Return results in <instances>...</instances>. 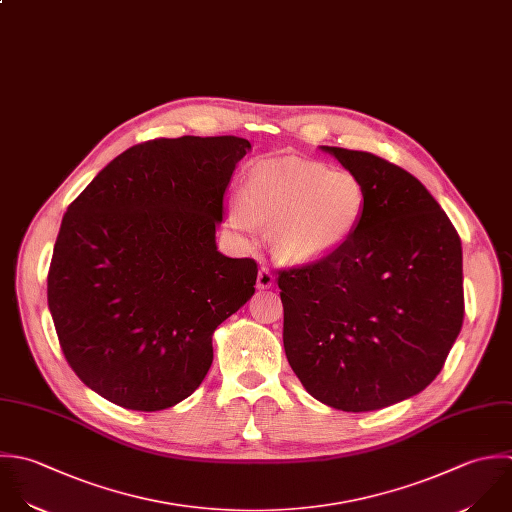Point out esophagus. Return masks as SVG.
I'll return each instance as SVG.
<instances>
[{"mask_svg": "<svg viewBox=\"0 0 512 512\" xmlns=\"http://www.w3.org/2000/svg\"><path fill=\"white\" fill-rule=\"evenodd\" d=\"M273 283H275V275L267 267H261L257 273V287L269 289V287H273Z\"/></svg>", "mask_w": 512, "mask_h": 512, "instance_id": "1", "label": "esophagus"}]
</instances>
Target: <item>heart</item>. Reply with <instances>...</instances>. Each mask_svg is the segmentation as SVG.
I'll list each match as a JSON object with an SVG mask.
<instances>
[{"label":"heart","instance_id":"1","mask_svg":"<svg viewBox=\"0 0 512 512\" xmlns=\"http://www.w3.org/2000/svg\"><path fill=\"white\" fill-rule=\"evenodd\" d=\"M367 205L363 181L347 169L317 161H261L245 179L229 225L253 233L269 229L277 257L315 263L337 253L357 231Z\"/></svg>","mask_w":512,"mask_h":512}]
</instances>
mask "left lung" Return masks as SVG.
<instances>
[{
	"instance_id": "obj_1",
	"label": "left lung",
	"mask_w": 512,
	"mask_h": 512,
	"mask_svg": "<svg viewBox=\"0 0 512 512\" xmlns=\"http://www.w3.org/2000/svg\"><path fill=\"white\" fill-rule=\"evenodd\" d=\"M323 149L363 181L367 205L337 253L279 269L285 355L317 401L377 411L431 385L461 333V237L403 167L367 151Z\"/></svg>"
}]
</instances>
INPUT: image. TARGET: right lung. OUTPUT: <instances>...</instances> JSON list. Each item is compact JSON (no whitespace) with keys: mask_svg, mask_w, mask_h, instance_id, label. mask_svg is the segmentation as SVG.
Wrapping results in <instances>:
<instances>
[{"mask_svg":"<svg viewBox=\"0 0 512 512\" xmlns=\"http://www.w3.org/2000/svg\"><path fill=\"white\" fill-rule=\"evenodd\" d=\"M251 143L151 139L117 155L71 201L47 303L65 361L103 399L161 411L213 363V331L255 293V259L217 251L215 225Z\"/></svg>","mask_w":512,"mask_h":512,"instance_id":"right-lung-1","label":"right lung"}]
</instances>
